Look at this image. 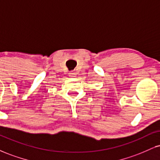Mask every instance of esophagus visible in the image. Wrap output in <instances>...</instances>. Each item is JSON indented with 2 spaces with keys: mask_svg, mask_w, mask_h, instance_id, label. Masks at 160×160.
Segmentation results:
<instances>
[{
  "mask_svg": "<svg viewBox=\"0 0 160 160\" xmlns=\"http://www.w3.org/2000/svg\"><path fill=\"white\" fill-rule=\"evenodd\" d=\"M75 75H76V74H75L74 72H71V73H69V76L72 77H72H74Z\"/></svg>",
  "mask_w": 160,
  "mask_h": 160,
  "instance_id": "obj_1",
  "label": "esophagus"
}]
</instances>
